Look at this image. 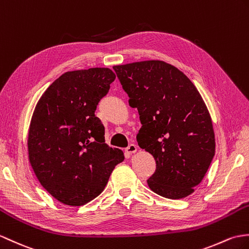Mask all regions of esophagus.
Listing matches in <instances>:
<instances>
[{"label": "esophagus", "instance_id": "obj_1", "mask_svg": "<svg viewBox=\"0 0 249 249\" xmlns=\"http://www.w3.org/2000/svg\"><path fill=\"white\" fill-rule=\"evenodd\" d=\"M125 151H126V153H128V154H134V153L137 152V145H136V144H129V145L126 147Z\"/></svg>", "mask_w": 249, "mask_h": 249}]
</instances>
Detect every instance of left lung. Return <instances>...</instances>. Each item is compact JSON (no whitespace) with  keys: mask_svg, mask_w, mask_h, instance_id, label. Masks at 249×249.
Masks as SVG:
<instances>
[{"mask_svg":"<svg viewBox=\"0 0 249 249\" xmlns=\"http://www.w3.org/2000/svg\"><path fill=\"white\" fill-rule=\"evenodd\" d=\"M142 127L139 146L153 155L147 179L155 193L183 198L203 180L215 153L210 114L193 83L174 66L148 60L114 66Z\"/></svg>","mask_w":249,"mask_h":249,"instance_id":"8db88e82","label":"left lung"}]
</instances>
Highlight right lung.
I'll return each instance as SVG.
<instances>
[{"instance_id":"add662e5","label":"right lung","mask_w":249,"mask_h":249,"mask_svg":"<svg viewBox=\"0 0 249 249\" xmlns=\"http://www.w3.org/2000/svg\"><path fill=\"white\" fill-rule=\"evenodd\" d=\"M115 75L108 68L62 74L40 98L28 132V157L41 186L60 203L82 206L102 193L124 155L105 143L95 117Z\"/></svg>"}]
</instances>
